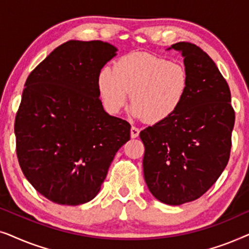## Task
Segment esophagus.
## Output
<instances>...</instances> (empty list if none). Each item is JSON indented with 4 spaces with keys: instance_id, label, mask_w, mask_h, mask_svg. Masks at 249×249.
<instances>
[{
    "instance_id": "34e87169",
    "label": "esophagus",
    "mask_w": 249,
    "mask_h": 249,
    "mask_svg": "<svg viewBox=\"0 0 249 249\" xmlns=\"http://www.w3.org/2000/svg\"><path fill=\"white\" fill-rule=\"evenodd\" d=\"M138 135H139V129L136 128V127H131V129H130V136H131V138L138 137Z\"/></svg>"
}]
</instances>
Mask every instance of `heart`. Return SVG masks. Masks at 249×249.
Here are the masks:
<instances>
[{"label":"heart","instance_id":"1","mask_svg":"<svg viewBox=\"0 0 249 249\" xmlns=\"http://www.w3.org/2000/svg\"><path fill=\"white\" fill-rule=\"evenodd\" d=\"M192 77L183 63L147 53L119 57L113 68H102L97 88L111 114L121 111L130 98L132 113L147 124H161L173 117L189 96Z\"/></svg>","mask_w":249,"mask_h":249}]
</instances>
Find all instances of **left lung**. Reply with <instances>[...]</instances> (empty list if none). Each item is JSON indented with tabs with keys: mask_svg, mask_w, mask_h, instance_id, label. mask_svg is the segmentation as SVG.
Wrapping results in <instances>:
<instances>
[{
	"mask_svg": "<svg viewBox=\"0 0 249 249\" xmlns=\"http://www.w3.org/2000/svg\"><path fill=\"white\" fill-rule=\"evenodd\" d=\"M192 77L189 96L164 122L141 131L146 185L169 205L193 202L212 187L230 158L234 110L228 83L195 44L179 42Z\"/></svg>",
	"mask_w": 249,
	"mask_h": 249,
	"instance_id": "left-lung-1",
	"label": "left lung"
}]
</instances>
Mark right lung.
I'll list each match as a JSON object with an SVG mask.
<instances>
[{"label":"right lung","mask_w":249,"mask_h":249,"mask_svg":"<svg viewBox=\"0 0 249 249\" xmlns=\"http://www.w3.org/2000/svg\"><path fill=\"white\" fill-rule=\"evenodd\" d=\"M117 49L69 40L27 78L15 120L16 152L27 180L60 205L94 198L130 124L104 111L97 76Z\"/></svg>","instance_id":"obj_1"}]
</instances>
